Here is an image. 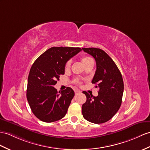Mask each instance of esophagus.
Returning a JSON list of instances; mask_svg holds the SVG:
<instances>
[{"label":"esophagus","instance_id":"1","mask_svg":"<svg viewBox=\"0 0 150 150\" xmlns=\"http://www.w3.org/2000/svg\"><path fill=\"white\" fill-rule=\"evenodd\" d=\"M74 92H75V94H76V95H77V94H78V93H80V91H79V90H76L74 91Z\"/></svg>","mask_w":150,"mask_h":150}]
</instances>
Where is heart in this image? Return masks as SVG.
Instances as JSON below:
<instances>
[{"instance_id":"heart-1","label":"heart","mask_w":150,"mask_h":150,"mask_svg":"<svg viewBox=\"0 0 150 150\" xmlns=\"http://www.w3.org/2000/svg\"><path fill=\"white\" fill-rule=\"evenodd\" d=\"M81 62H82V64H83L84 66H86L87 64H88L90 62H93V59L91 57H88V56H84L81 58ZM71 60H69L67 61L66 64L65 65V69L67 70L71 67Z\"/></svg>"}]
</instances>
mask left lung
Returning <instances> with one entry per match:
<instances>
[{
  "instance_id": "8db88e82",
  "label": "left lung",
  "mask_w": 150,
  "mask_h": 150,
  "mask_svg": "<svg viewBox=\"0 0 150 150\" xmlns=\"http://www.w3.org/2000/svg\"><path fill=\"white\" fill-rule=\"evenodd\" d=\"M84 52L96 60L97 69L92 83L99 88L98 95L94 97L86 92V101L82 105L84 118L93 123H103L111 119L122 104L123 81L121 72L112 58L103 50L83 47Z\"/></svg>"
}]
</instances>
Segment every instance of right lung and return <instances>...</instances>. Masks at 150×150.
I'll use <instances>...</instances> for the list:
<instances>
[{"label":"right lung","instance_id":"obj_1","mask_svg":"<svg viewBox=\"0 0 150 150\" xmlns=\"http://www.w3.org/2000/svg\"><path fill=\"white\" fill-rule=\"evenodd\" d=\"M80 47H52L39 56L32 65L28 77L27 98L34 115L50 123L64 118L74 92L70 87L57 92L54 85L64 74L65 65L81 52Z\"/></svg>","mask_w":150,"mask_h":150}]
</instances>
